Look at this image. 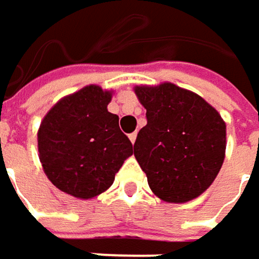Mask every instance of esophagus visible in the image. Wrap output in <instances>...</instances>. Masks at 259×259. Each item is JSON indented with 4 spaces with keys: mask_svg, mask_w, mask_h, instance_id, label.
<instances>
[{
    "mask_svg": "<svg viewBox=\"0 0 259 259\" xmlns=\"http://www.w3.org/2000/svg\"><path fill=\"white\" fill-rule=\"evenodd\" d=\"M136 136H138V135H136V132H133V133H130L129 135V139L132 144H135V141H136Z\"/></svg>",
    "mask_w": 259,
    "mask_h": 259,
    "instance_id": "obj_1",
    "label": "esophagus"
}]
</instances>
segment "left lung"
Wrapping results in <instances>:
<instances>
[{
    "label": "left lung",
    "instance_id": "obj_1",
    "mask_svg": "<svg viewBox=\"0 0 259 259\" xmlns=\"http://www.w3.org/2000/svg\"><path fill=\"white\" fill-rule=\"evenodd\" d=\"M147 109L135 157L153 193L169 203L199 197L215 181L225 157V123L199 95L172 82L138 85Z\"/></svg>",
    "mask_w": 259,
    "mask_h": 259
}]
</instances>
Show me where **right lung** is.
I'll list each match as a JSON object with an SVG mask.
<instances>
[{
	"label": "right lung",
	"instance_id": "right-lung-1",
	"mask_svg": "<svg viewBox=\"0 0 259 259\" xmlns=\"http://www.w3.org/2000/svg\"><path fill=\"white\" fill-rule=\"evenodd\" d=\"M111 92L87 85L53 106L38 130V151L47 178L60 191L92 199L108 190L133 154L118 115L106 106Z\"/></svg>",
	"mask_w": 259,
	"mask_h": 259
}]
</instances>
